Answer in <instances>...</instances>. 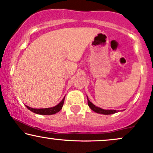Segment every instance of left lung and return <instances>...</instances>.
<instances>
[{
	"label": "left lung",
	"mask_w": 153,
	"mask_h": 153,
	"mask_svg": "<svg viewBox=\"0 0 153 153\" xmlns=\"http://www.w3.org/2000/svg\"><path fill=\"white\" fill-rule=\"evenodd\" d=\"M87 100H88V105L90 108L93 111L97 112V113L103 114V115H110V114H114L117 112V110H103V109L100 108V107H96L94 105H93V104L89 101L88 97H87Z\"/></svg>",
	"instance_id": "obj_1"
}]
</instances>
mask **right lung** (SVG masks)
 <instances>
[{
  "instance_id": "add662e5",
  "label": "right lung",
  "mask_w": 153,
  "mask_h": 153,
  "mask_svg": "<svg viewBox=\"0 0 153 153\" xmlns=\"http://www.w3.org/2000/svg\"><path fill=\"white\" fill-rule=\"evenodd\" d=\"M64 102H65V98L62 100L56 106L53 107H50V108H44V109H35L31 108V107L26 106L28 110L30 111L35 112L36 114H39V115H53V114L56 113V112H59L61 109L62 108Z\"/></svg>"
}]
</instances>
